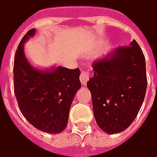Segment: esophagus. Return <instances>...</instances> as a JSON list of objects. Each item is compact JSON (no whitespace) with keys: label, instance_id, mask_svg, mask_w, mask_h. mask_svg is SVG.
<instances>
[{"label":"esophagus","instance_id":"34e87169","mask_svg":"<svg viewBox=\"0 0 157 157\" xmlns=\"http://www.w3.org/2000/svg\"><path fill=\"white\" fill-rule=\"evenodd\" d=\"M79 78H80V81L81 83H82V85H83V86H86L87 82H88L89 78H90V73H89L88 71L82 70Z\"/></svg>","mask_w":157,"mask_h":157}]
</instances>
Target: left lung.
Listing matches in <instances>:
<instances>
[{"label":"left lung","mask_w":157,"mask_h":157,"mask_svg":"<svg viewBox=\"0 0 157 157\" xmlns=\"http://www.w3.org/2000/svg\"><path fill=\"white\" fill-rule=\"evenodd\" d=\"M93 77L87 82L93 113L101 130L108 134L125 130L135 120L147 90L146 63L135 40L117 47L93 62Z\"/></svg>","instance_id":"left-lung-1"}]
</instances>
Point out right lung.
<instances>
[{"instance_id": "add662e5", "label": "right lung", "mask_w": 157, "mask_h": 157, "mask_svg": "<svg viewBox=\"0 0 157 157\" xmlns=\"http://www.w3.org/2000/svg\"><path fill=\"white\" fill-rule=\"evenodd\" d=\"M32 29L18 46L13 62V89L22 115L38 130L58 134L65 130L69 111L81 87L80 70L53 66L40 69L31 65L24 52V44L34 36Z\"/></svg>"}]
</instances>
